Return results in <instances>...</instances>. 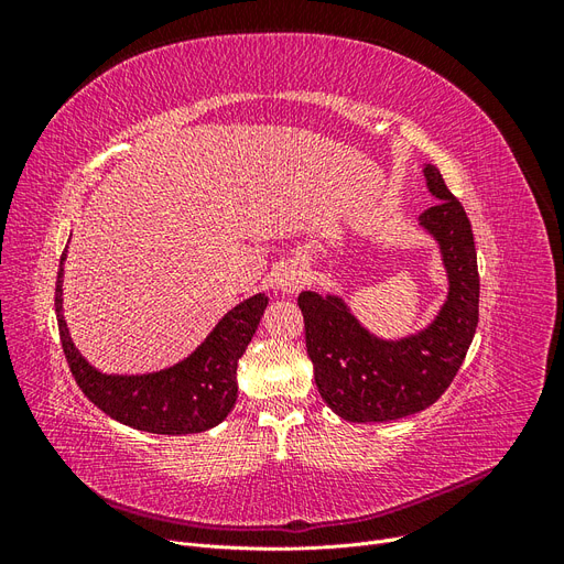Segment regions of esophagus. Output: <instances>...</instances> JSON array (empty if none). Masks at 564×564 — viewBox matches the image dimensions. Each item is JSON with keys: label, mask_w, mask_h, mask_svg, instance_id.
Returning a JSON list of instances; mask_svg holds the SVG:
<instances>
[{"label": "esophagus", "mask_w": 564, "mask_h": 564, "mask_svg": "<svg viewBox=\"0 0 564 564\" xmlns=\"http://www.w3.org/2000/svg\"><path fill=\"white\" fill-rule=\"evenodd\" d=\"M278 286L282 289V292L286 294H294L299 292V289L308 282V275H305V270L299 265V263H284L280 270H278Z\"/></svg>", "instance_id": "34e87169"}]
</instances>
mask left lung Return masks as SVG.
Returning <instances> with one entry per match:
<instances>
[{
    "label": "left lung",
    "instance_id": "8db88e82",
    "mask_svg": "<svg viewBox=\"0 0 564 564\" xmlns=\"http://www.w3.org/2000/svg\"><path fill=\"white\" fill-rule=\"evenodd\" d=\"M423 176L437 202L419 216V226L437 242L449 282L447 299L429 327L381 338L362 327L340 296L299 294L319 395L334 414L352 423L423 412L449 388L475 336L480 275L470 220L437 166L425 164Z\"/></svg>",
    "mask_w": 564,
    "mask_h": 564
}]
</instances>
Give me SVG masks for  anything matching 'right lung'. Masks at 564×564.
Masks as SVG:
<instances>
[{
    "mask_svg": "<svg viewBox=\"0 0 564 564\" xmlns=\"http://www.w3.org/2000/svg\"><path fill=\"white\" fill-rule=\"evenodd\" d=\"M56 280V319L65 360L73 377L100 412L155 435H191L209 431L224 421L237 400V360L245 355L259 329L268 305L256 294L228 311L212 334L174 367L152 373H104L91 367L75 348L63 317V263Z\"/></svg>",
    "mask_w": 564,
    "mask_h": 564,
    "instance_id": "right-lung-1",
    "label": "right lung"
}]
</instances>
